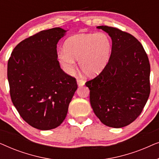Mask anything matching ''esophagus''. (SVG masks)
Segmentation results:
<instances>
[{"instance_id": "1", "label": "esophagus", "mask_w": 159, "mask_h": 159, "mask_svg": "<svg viewBox=\"0 0 159 159\" xmlns=\"http://www.w3.org/2000/svg\"><path fill=\"white\" fill-rule=\"evenodd\" d=\"M77 84H78V86H79V87L83 86L84 83H85V82H84L83 80L80 79V78H77Z\"/></svg>"}]
</instances>
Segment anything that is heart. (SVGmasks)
Masks as SVG:
<instances>
[{"instance_id":"b5f03b06","label":"heart","mask_w":159,"mask_h":159,"mask_svg":"<svg viewBox=\"0 0 159 159\" xmlns=\"http://www.w3.org/2000/svg\"><path fill=\"white\" fill-rule=\"evenodd\" d=\"M64 51L58 54L61 64L68 72L73 71L79 60L82 72L90 77L98 75L109 61L111 42L104 32L75 34L65 41Z\"/></svg>"}]
</instances>
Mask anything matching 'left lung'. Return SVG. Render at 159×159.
<instances>
[{"instance_id": "8db88e82", "label": "left lung", "mask_w": 159, "mask_h": 159, "mask_svg": "<svg viewBox=\"0 0 159 159\" xmlns=\"http://www.w3.org/2000/svg\"><path fill=\"white\" fill-rule=\"evenodd\" d=\"M112 40L108 63L98 76L88 81L90 105L103 125H129L141 114L148 99L151 67L143 45L117 28L98 26Z\"/></svg>"}]
</instances>
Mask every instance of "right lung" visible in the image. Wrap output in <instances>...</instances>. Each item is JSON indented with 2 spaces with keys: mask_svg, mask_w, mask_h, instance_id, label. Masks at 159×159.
I'll return each instance as SVG.
<instances>
[{
  "mask_svg": "<svg viewBox=\"0 0 159 159\" xmlns=\"http://www.w3.org/2000/svg\"><path fill=\"white\" fill-rule=\"evenodd\" d=\"M66 31L43 30L14 48L7 76L12 103L21 118L40 130L57 127L66 118L77 84L61 69L57 43Z\"/></svg>",
  "mask_w": 159,
  "mask_h": 159,
  "instance_id": "1",
  "label": "right lung"
}]
</instances>
